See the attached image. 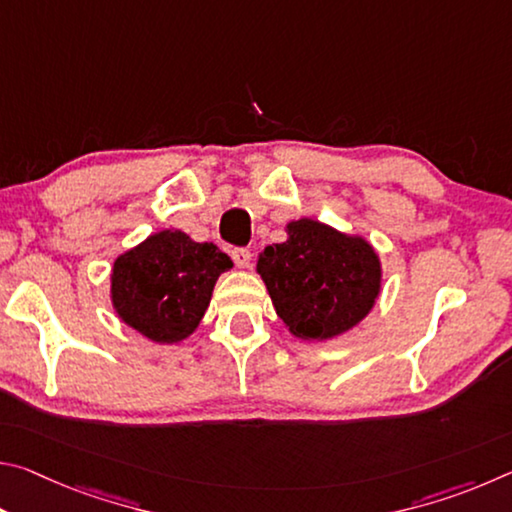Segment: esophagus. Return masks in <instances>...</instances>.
<instances>
[{"label":"esophagus","mask_w":512,"mask_h":512,"mask_svg":"<svg viewBox=\"0 0 512 512\" xmlns=\"http://www.w3.org/2000/svg\"><path fill=\"white\" fill-rule=\"evenodd\" d=\"M232 259H235V264L239 268H248L250 266V259H253V255H250L248 248H235L232 250Z\"/></svg>","instance_id":"obj_1"}]
</instances>
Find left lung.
Segmentation results:
<instances>
[{
  "label": "left lung",
  "instance_id": "left-lung-1",
  "mask_svg": "<svg viewBox=\"0 0 512 512\" xmlns=\"http://www.w3.org/2000/svg\"><path fill=\"white\" fill-rule=\"evenodd\" d=\"M282 244L257 255L277 316L300 341H332L366 318L381 293L384 268L361 235L323 221L293 219Z\"/></svg>",
  "mask_w": 512,
  "mask_h": 512
}]
</instances>
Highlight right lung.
Masks as SVG:
<instances>
[{"mask_svg": "<svg viewBox=\"0 0 512 512\" xmlns=\"http://www.w3.org/2000/svg\"><path fill=\"white\" fill-rule=\"evenodd\" d=\"M230 257L167 228L117 255L110 271V305L137 334L160 345L189 339L210 307L214 284Z\"/></svg>", "mask_w": 512, "mask_h": 512, "instance_id": "add662e5", "label": "right lung"}]
</instances>
